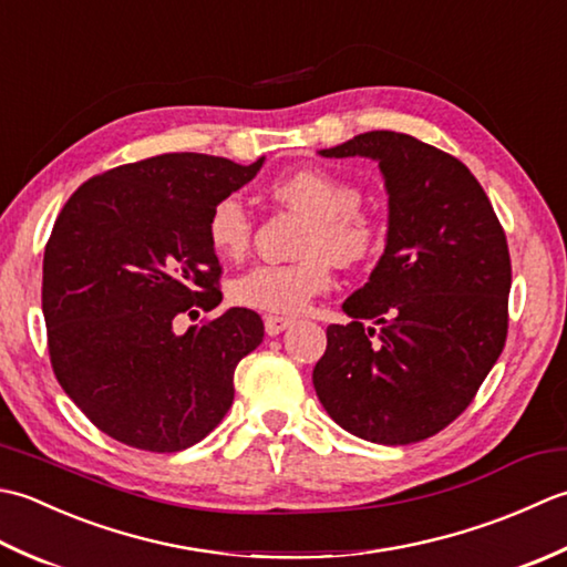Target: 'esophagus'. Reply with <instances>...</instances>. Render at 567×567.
<instances>
[{
  "mask_svg": "<svg viewBox=\"0 0 567 567\" xmlns=\"http://www.w3.org/2000/svg\"><path fill=\"white\" fill-rule=\"evenodd\" d=\"M293 320L291 318H284V316H267L264 318V328H267V334H281L286 328H291Z\"/></svg>",
  "mask_w": 567,
  "mask_h": 567,
  "instance_id": "1",
  "label": "esophagus"
}]
</instances>
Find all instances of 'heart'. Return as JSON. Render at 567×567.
<instances>
[{
    "label": "heart",
    "instance_id": "1",
    "mask_svg": "<svg viewBox=\"0 0 567 567\" xmlns=\"http://www.w3.org/2000/svg\"><path fill=\"white\" fill-rule=\"evenodd\" d=\"M271 198L306 215L298 239L300 259L257 264L229 284V298L261 313L293 316L332 284V261L357 267L381 247L384 227L360 205L362 193L348 178L326 168L284 173L269 186ZM254 219L237 195H223L207 213L205 235L219 259L237 261L251 245Z\"/></svg>",
    "mask_w": 567,
    "mask_h": 567
}]
</instances>
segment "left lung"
I'll return each mask as SVG.
<instances>
[{
	"label": "left lung",
	"mask_w": 567,
	"mask_h": 567,
	"mask_svg": "<svg viewBox=\"0 0 567 567\" xmlns=\"http://www.w3.org/2000/svg\"><path fill=\"white\" fill-rule=\"evenodd\" d=\"M320 154L379 161L389 235L369 281L344 300L352 322L328 328L316 394L334 423L364 441H425L470 406L504 350V227L470 168L411 134L367 132Z\"/></svg>",
	"instance_id": "8db88e82"
}]
</instances>
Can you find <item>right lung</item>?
<instances>
[{
	"mask_svg": "<svg viewBox=\"0 0 567 567\" xmlns=\"http://www.w3.org/2000/svg\"><path fill=\"white\" fill-rule=\"evenodd\" d=\"M261 164L161 154L92 176L58 215L41 288L51 367L114 441L178 453L233 406L235 367L259 348L261 318L229 308L183 334L176 326L223 300L205 219Z\"/></svg>",
	"mask_w": 567,
	"mask_h": 567,
	"instance_id": "add662e5",
	"label": "right lung"
}]
</instances>
